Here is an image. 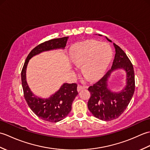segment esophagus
I'll return each instance as SVG.
<instances>
[{
	"instance_id": "1",
	"label": "esophagus",
	"mask_w": 150,
	"mask_h": 150,
	"mask_svg": "<svg viewBox=\"0 0 150 150\" xmlns=\"http://www.w3.org/2000/svg\"><path fill=\"white\" fill-rule=\"evenodd\" d=\"M85 88H86L85 86H82L78 85V86H77V91L79 92L81 90H83V89H85Z\"/></svg>"
}]
</instances>
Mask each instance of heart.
I'll return each instance as SVG.
<instances>
[{"label": "heart", "instance_id": "1", "mask_svg": "<svg viewBox=\"0 0 150 150\" xmlns=\"http://www.w3.org/2000/svg\"><path fill=\"white\" fill-rule=\"evenodd\" d=\"M112 55V50L109 44L95 40L76 43L70 50L71 61L77 66L82 65V73L91 80L103 74Z\"/></svg>", "mask_w": 150, "mask_h": 150}]
</instances>
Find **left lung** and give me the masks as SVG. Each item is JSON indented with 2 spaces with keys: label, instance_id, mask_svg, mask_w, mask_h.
Instances as JSON below:
<instances>
[{
  "label": "left lung",
  "instance_id": "left-lung-1",
  "mask_svg": "<svg viewBox=\"0 0 150 150\" xmlns=\"http://www.w3.org/2000/svg\"><path fill=\"white\" fill-rule=\"evenodd\" d=\"M106 39L111 42V40ZM113 46L115 55L111 68L103 78L88 88L91 94L88 103V109L94 117L105 121L120 117L128 107L135 91V75L132 64L119 46L115 43ZM120 69L126 71V86L121 91L115 92L109 89L108 79L112 72Z\"/></svg>",
  "mask_w": 150,
  "mask_h": 150
}]
</instances>
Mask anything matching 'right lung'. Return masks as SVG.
<instances>
[{
  "label": "right lung",
  "mask_w": 150,
  "mask_h": 150,
  "mask_svg": "<svg viewBox=\"0 0 150 150\" xmlns=\"http://www.w3.org/2000/svg\"><path fill=\"white\" fill-rule=\"evenodd\" d=\"M68 39L69 37L54 39L36 46L28 55L21 72L22 89L28 105L38 117L50 122L62 120L71 111L73 101L78 95L77 85L75 83H64L49 98H40L33 93L27 83L26 68L29 60L33 56L47 51L64 49Z\"/></svg>",
  "instance_id": "add662e5"
}]
</instances>
